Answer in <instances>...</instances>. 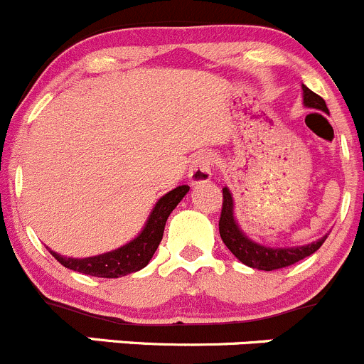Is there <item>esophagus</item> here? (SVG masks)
<instances>
[{
    "mask_svg": "<svg viewBox=\"0 0 364 364\" xmlns=\"http://www.w3.org/2000/svg\"><path fill=\"white\" fill-rule=\"evenodd\" d=\"M212 154L210 152H198L196 156L191 161L189 168V182L193 186H200V183H205L210 181L212 177Z\"/></svg>",
    "mask_w": 364,
    "mask_h": 364,
    "instance_id": "1",
    "label": "esophagus"
}]
</instances>
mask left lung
Wrapping results in <instances>:
<instances>
[{"mask_svg": "<svg viewBox=\"0 0 364 364\" xmlns=\"http://www.w3.org/2000/svg\"><path fill=\"white\" fill-rule=\"evenodd\" d=\"M303 102L306 107L311 109L323 111L329 113L326 106V100L315 92L303 85ZM219 233H221L223 242L226 244L230 251L242 262L247 267L258 269V271H274V269L289 267V265L296 264V262L303 260L315 253L327 235L320 237L318 240L304 244V246H292V247H269L264 244L257 242V240L250 239L242 228L239 226L235 218V203H233V196L230 193L228 187H223V210L221 219H219Z\"/></svg>", "mask_w": 364, "mask_h": 364, "instance_id": "obj_1", "label": "left lung"}]
</instances>
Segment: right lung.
<instances>
[{"mask_svg": "<svg viewBox=\"0 0 364 364\" xmlns=\"http://www.w3.org/2000/svg\"><path fill=\"white\" fill-rule=\"evenodd\" d=\"M187 191H189V186H178L164 196H161L156 207L150 212L141 232L131 242L124 244L117 250L88 258H68L51 250H49V253L63 267L82 272V274L97 276V278H122V276H127L131 272H138L139 269L146 267L149 262L152 260L154 253L159 247V242L163 240L164 225H166L173 208L186 196Z\"/></svg>", "mask_w": 364, "mask_h": 364, "instance_id": "add662e5", "label": "right lung"}]
</instances>
